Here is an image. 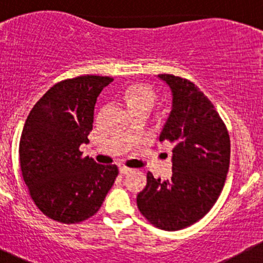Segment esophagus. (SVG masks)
I'll return each instance as SVG.
<instances>
[{
	"label": "esophagus",
	"instance_id": "esophagus-1",
	"mask_svg": "<svg viewBox=\"0 0 263 263\" xmlns=\"http://www.w3.org/2000/svg\"><path fill=\"white\" fill-rule=\"evenodd\" d=\"M128 172H131V168L125 167V165L120 167V173H121V174H126V173H128Z\"/></svg>",
	"mask_w": 263,
	"mask_h": 263
}]
</instances>
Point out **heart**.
<instances>
[{"label": "heart", "mask_w": 263, "mask_h": 263, "mask_svg": "<svg viewBox=\"0 0 263 263\" xmlns=\"http://www.w3.org/2000/svg\"><path fill=\"white\" fill-rule=\"evenodd\" d=\"M123 99L131 111L142 107L151 110L155 105L156 95L148 86L142 85V84H134V85L127 86V89L125 90Z\"/></svg>", "instance_id": "obj_1"}]
</instances>
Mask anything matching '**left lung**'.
Masks as SVG:
<instances>
[{"instance_id":"1","label":"left lung","mask_w":263,"mask_h":263,"mask_svg":"<svg viewBox=\"0 0 263 263\" xmlns=\"http://www.w3.org/2000/svg\"><path fill=\"white\" fill-rule=\"evenodd\" d=\"M173 101L159 141L173 144L171 179L147 173L137 206L149 224L165 231L182 230L204 218L218 200L230 165V136L224 121L194 83L159 74Z\"/></svg>"}]
</instances>
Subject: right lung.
Returning <instances> with one entry per match:
<instances>
[{
  "label": "right lung",
  "instance_id": "add662e5",
  "mask_svg": "<svg viewBox=\"0 0 263 263\" xmlns=\"http://www.w3.org/2000/svg\"><path fill=\"white\" fill-rule=\"evenodd\" d=\"M114 79L81 75L57 83L37 101L20 140V163L28 193L45 216L62 224L91 218L119 176L116 164L83 157L93 107Z\"/></svg>",
  "mask_w": 263,
  "mask_h": 263
}]
</instances>
